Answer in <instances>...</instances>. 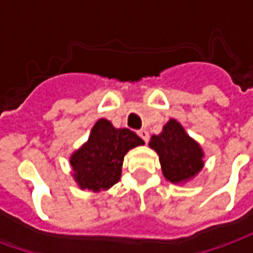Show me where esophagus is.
<instances>
[{
	"mask_svg": "<svg viewBox=\"0 0 253 253\" xmlns=\"http://www.w3.org/2000/svg\"><path fill=\"white\" fill-rule=\"evenodd\" d=\"M138 135L142 138L143 142L148 143V141H149V132L146 131V130H139V131H138Z\"/></svg>",
	"mask_w": 253,
	"mask_h": 253,
	"instance_id": "1",
	"label": "esophagus"
}]
</instances>
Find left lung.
Listing matches in <instances>:
<instances>
[{"label": "left lung", "mask_w": 253, "mask_h": 253, "mask_svg": "<svg viewBox=\"0 0 253 253\" xmlns=\"http://www.w3.org/2000/svg\"><path fill=\"white\" fill-rule=\"evenodd\" d=\"M150 149L159 154L163 175L173 184H184L205 167V152L176 119H169L163 131L152 135Z\"/></svg>", "instance_id": "obj_1"}]
</instances>
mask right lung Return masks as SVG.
Returning a JSON list of instances; mask_svg holds the SVG:
<instances>
[{"label":"right lung","instance_id":"1","mask_svg":"<svg viewBox=\"0 0 253 253\" xmlns=\"http://www.w3.org/2000/svg\"><path fill=\"white\" fill-rule=\"evenodd\" d=\"M128 128H116L101 118L94 123L88 141L70 156L72 176L81 190H110L121 180L123 160L128 150L143 145Z\"/></svg>","mask_w":253,"mask_h":253}]
</instances>
